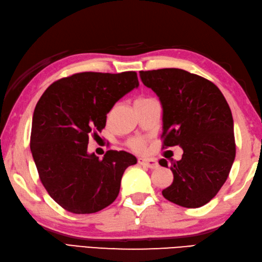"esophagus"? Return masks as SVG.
I'll return each instance as SVG.
<instances>
[{
	"label": "esophagus",
	"mask_w": 262,
	"mask_h": 262,
	"mask_svg": "<svg viewBox=\"0 0 262 262\" xmlns=\"http://www.w3.org/2000/svg\"><path fill=\"white\" fill-rule=\"evenodd\" d=\"M138 164L142 165V166H147L149 168H156L158 167V163L156 159L154 158H146V157H140L138 158Z\"/></svg>",
	"instance_id": "1"
}]
</instances>
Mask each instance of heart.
<instances>
[{"label": "heart", "mask_w": 262, "mask_h": 262, "mask_svg": "<svg viewBox=\"0 0 262 262\" xmlns=\"http://www.w3.org/2000/svg\"><path fill=\"white\" fill-rule=\"evenodd\" d=\"M143 99H145V98H143ZM143 99H138L137 101H141ZM125 146L132 151L141 152V151L145 150V148H146V140H145V139L138 138V137L131 138L125 142Z\"/></svg>", "instance_id": "obj_1"}]
</instances>
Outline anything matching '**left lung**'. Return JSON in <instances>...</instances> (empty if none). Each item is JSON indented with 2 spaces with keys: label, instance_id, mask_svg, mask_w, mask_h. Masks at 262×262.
<instances>
[{
  "label": "left lung",
  "instance_id": "obj_1",
  "mask_svg": "<svg viewBox=\"0 0 262 262\" xmlns=\"http://www.w3.org/2000/svg\"><path fill=\"white\" fill-rule=\"evenodd\" d=\"M140 77L162 101V148L183 149L182 159L170 162L174 180L164 198L185 208L208 204L226 182L236 152L225 97L215 83L182 69L140 71ZM159 165L168 167L164 158Z\"/></svg>",
  "mask_w": 262,
  "mask_h": 262
}]
</instances>
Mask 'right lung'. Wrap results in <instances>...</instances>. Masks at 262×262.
<instances>
[{"label": "right lung", "mask_w": 262, "mask_h": 262, "mask_svg": "<svg viewBox=\"0 0 262 262\" xmlns=\"http://www.w3.org/2000/svg\"><path fill=\"white\" fill-rule=\"evenodd\" d=\"M139 86L137 72H79L53 82L37 103L30 150L47 193L72 213H94L119 195L133 155L108 150L99 159L87 152L90 135L106 125L120 98Z\"/></svg>", "instance_id": "1"}]
</instances>
